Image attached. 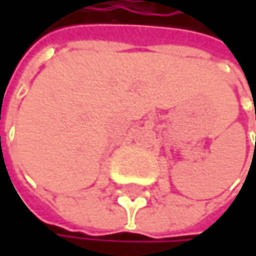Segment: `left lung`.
<instances>
[{
    "label": "left lung",
    "instance_id": "obj_1",
    "mask_svg": "<svg viewBox=\"0 0 256 256\" xmlns=\"http://www.w3.org/2000/svg\"><path fill=\"white\" fill-rule=\"evenodd\" d=\"M255 149H256V144H255Z\"/></svg>",
    "mask_w": 256,
    "mask_h": 256
}]
</instances>
